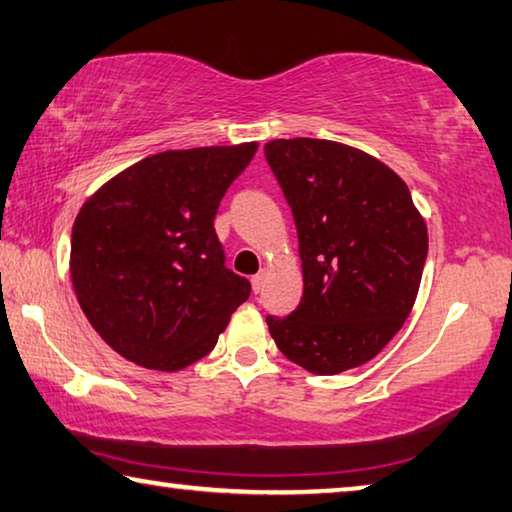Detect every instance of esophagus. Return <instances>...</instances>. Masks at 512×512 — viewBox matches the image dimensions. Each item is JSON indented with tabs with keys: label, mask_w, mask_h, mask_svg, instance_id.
I'll return each instance as SVG.
<instances>
[{
	"label": "esophagus",
	"mask_w": 512,
	"mask_h": 512,
	"mask_svg": "<svg viewBox=\"0 0 512 512\" xmlns=\"http://www.w3.org/2000/svg\"><path fill=\"white\" fill-rule=\"evenodd\" d=\"M250 282H253V291H255V294H259V291L264 289V282H266V271H259L257 275H253V278H250Z\"/></svg>",
	"instance_id": "34e87169"
}]
</instances>
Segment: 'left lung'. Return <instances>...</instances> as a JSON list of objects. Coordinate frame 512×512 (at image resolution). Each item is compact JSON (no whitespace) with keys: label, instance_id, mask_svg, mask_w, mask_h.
I'll use <instances>...</instances> for the list:
<instances>
[{"label":"left lung","instance_id":"obj_1","mask_svg":"<svg viewBox=\"0 0 512 512\" xmlns=\"http://www.w3.org/2000/svg\"><path fill=\"white\" fill-rule=\"evenodd\" d=\"M266 161L294 214L303 298L266 316L285 358L332 376L383 351L415 305L428 255L408 186L371 154L323 139H275Z\"/></svg>","mask_w":512,"mask_h":512}]
</instances>
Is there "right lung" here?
Listing matches in <instances>:
<instances>
[{
	"label": "right lung",
	"instance_id": "add662e5",
	"mask_svg": "<svg viewBox=\"0 0 512 512\" xmlns=\"http://www.w3.org/2000/svg\"><path fill=\"white\" fill-rule=\"evenodd\" d=\"M257 143L166 150L97 189L72 225L86 319L125 360L180 371L212 351L250 282L225 266L214 218Z\"/></svg>",
	"mask_w": 512,
	"mask_h": 512
}]
</instances>
